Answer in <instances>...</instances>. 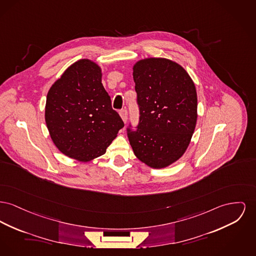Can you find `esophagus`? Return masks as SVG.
<instances>
[{
	"label": "esophagus",
	"mask_w": 256,
	"mask_h": 256,
	"mask_svg": "<svg viewBox=\"0 0 256 256\" xmlns=\"http://www.w3.org/2000/svg\"><path fill=\"white\" fill-rule=\"evenodd\" d=\"M120 118H122V122L126 124V120H128V111H126V109H124V110H120Z\"/></svg>",
	"instance_id": "34e87169"
}]
</instances>
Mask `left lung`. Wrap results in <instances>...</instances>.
Returning <instances> with one entry per match:
<instances>
[{"label": "left lung", "instance_id": "obj_1", "mask_svg": "<svg viewBox=\"0 0 256 256\" xmlns=\"http://www.w3.org/2000/svg\"><path fill=\"white\" fill-rule=\"evenodd\" d=\"M140 122L128 134L136 158L152 168L176 162L196 130L197 94L192 77L174 60L145 58L132 66Z\"/></svg>", "mask_w": 256, "mask_h": 256}]
</instances>
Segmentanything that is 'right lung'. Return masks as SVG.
Returning <instances> with one entry per match:
<instances>
[{
    "mask_svg": "<svg viewBox=\"0 0 256 256\" xmlns=\"http://www.w3.org/2000/svg\"><path fill=\"white\" fill-rule=\"evenodd\" d=\"M102 77V70L96 62L81 59L47 92L44 118L50 137L62 154L78 162L104 154L124 126Z\"/></svg>",
    "mask_w": 256,
    "mask_h": 256,
    "instance_id": "right-lung-1",
    "label": "right lung"
}]
</instances>
